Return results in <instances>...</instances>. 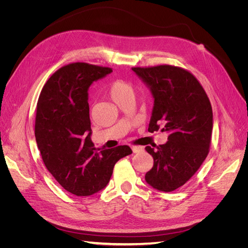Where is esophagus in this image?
<instances>
[{
	"label": "esophagus",
	"mask_w": 248,
	"mask_h": 248,
	"mask_svg": "<svg viewBox=\"0 0 248 248\" xmlns=\"http://www.w3.org/2000/svg\"><path fill=\"white\" fill-rule=\"evenodd\" d=\"M131 149L133 153H140L141 151H144V147L141 146H131Z\"/></svg>",
	"instance_id": "obj_1"
}]
</instances>
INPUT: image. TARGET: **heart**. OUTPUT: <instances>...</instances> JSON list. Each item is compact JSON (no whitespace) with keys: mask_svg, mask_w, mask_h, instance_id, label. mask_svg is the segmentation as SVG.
<instances>
[{"mask_svg":"<svg viewBox=\"0 0 248 248\" xmlns=\"http://www.w3.org/2000/svg\"><path fill=\"white\" fill-rule=\"evenodd\" d=\"M108 95L111 100L120 104L128 98H133L134 91L133 88L128 82L121 79L112 81L108 87Z\"/></svg>","mask_w":248,"mask_h":248,"instance_id":"b5f03b06","label":"heart"}]
</instances>
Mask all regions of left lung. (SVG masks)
Instances as JSON below:
<instances>
[{"instance_id":"left-lung-1","label":"left lung","mask_w":248,"mask_h":248,"mask_svg":"<svg viewBox=\"0 0 248 248\" xmlns=\"http://www.w3.org/2000/svg\"><path fill=\"white\" fill-rule=\"evenodd\" d=\"M151 89L154 108L149 132H168V141L147 146L154 164L145 179L164 192L184 185L209 153L213 128L212 107L197 78L181 67L157 65L131 68Z\"/></svg>"}]
</instances>
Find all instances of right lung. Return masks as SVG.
<instances>
[{
  "label": "right lung",
  "instance_id": "right-lung-1",
  "mask_svg": "<svg viewBox=\"0 0 248 248\" xmlns=\"http://www.w3.org/2000/svg\"><path fill=\"white\" fill-rule=\"evenodd\" d=\"M111 71L81 62L65 65L47 79L37 102L35 137L44 166L78 197L103 189L116 162L132 153L128 146L96 149L91 140L88 89Z\"/></svg>",
  "mask_w": 248,
  "mask_h": 248
}]
</instances>
